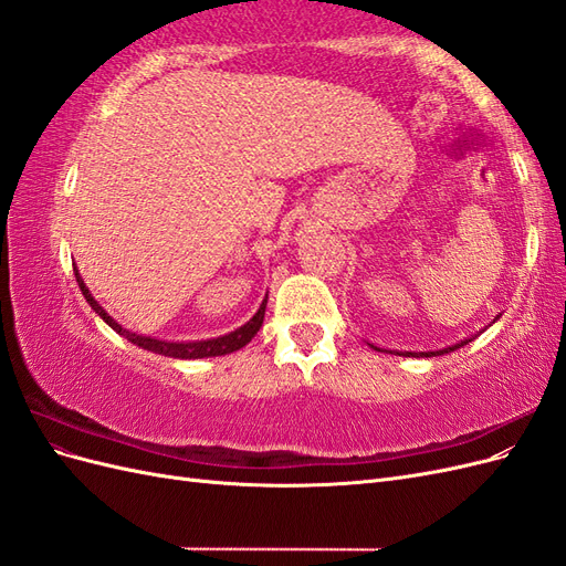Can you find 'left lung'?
Masks as SVG:
<instances>
[{
	"label": "left lung",
	"instance_id": "1",
	"mask_svg": "<svg viewBox=\"0 0 566 566\" xmlns=\"http://www.w3.org/2000/svg\"><path fill=\"white\" fill-rule=\"evenodd\" d=\"M468 342H472V339H460L458 345H451V347H447V349H439V352H420V354H413V352H406L403 356H441V354H449V352H455V349H460L462 345H468Z\"/></svg>",
	"mask_w": 566,
	"mask_h": 566
}]
</instances>
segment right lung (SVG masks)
I'll return each instance as SVG.
<instances>
[{"label": "right lung", "mask_w": 566, "mask_h": 566, "mask_svg": "<svg viewBox=\"0 0 566 566\" xmlns=\"http://www.w3.org/2000/svg\"><path fill=\"white\" fill-rule=\"evenodd\" d=\"M75 279H77V285L82 290L84 300L90 302L92 310L104 318L111 328L115 333H119L123 337H127L129 342H134L136 347L142 349H148V352H156V354H163V356H175V358H205V356H221V354H231L235 349L245 347L248 342L256 335V331L262 328L264 323V312H266V297L264 302L260 304V310H256V314L245 323L241 325V328H235L233 333L229 335H221V337H214V339H198V342H165V339H156V337H146V335H136V333H129L127 328H123V325L115 323L104 310H101L98 302L90 295L87 285H84V281L80 279V273L75 269Z\"/></svg>", "instance_id": "right-lung-1"}]
</instances>
